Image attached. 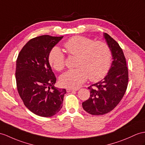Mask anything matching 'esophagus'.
Wrapping results in <instances>:
<instances>
[{"label": "esophagus", "instance_id": "1", "mask_svg": "<svg viewBox=\"0 0 145 145\" xmlns=\"http://www.w3.org/2000/svg\"><path fill=\"white\" fill-rule=\"evenodd\" d=\"M77 89H67L66 91H68V92H71V91H77Z\"/></svg>", "mask_w": 145, "mask_h": 145}]
</instances>
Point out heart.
I'll use <instances>...</instances> for the list:
<instances>
[{"instance_id": "1", "label": "heart", "mask_w": 145, "mask_h": 145, "mask_svg": "<svg viewBox=\"0 0 145 145\" xmlns=\"http://www.w3.org/2000/svg\"><path fill=\"white\" fill-rule=\"evenodd\" d=\"M65 47L71 55L77 56V68L68 70L60 76L59 82L62 86L77 89L88 77L91 81H98L107 74L111 65L112 52L106 42L76 36L69 39ZM48 61L56 71L64 68L65 55L58 47H54L49 53Z\"/></svg>"}]
</instances>
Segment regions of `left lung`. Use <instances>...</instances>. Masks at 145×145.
Masks as SVG:
<instances>
[{"mask_svg": "<svg viewBox=\"0 0 145 145\" xmlns=\"http://www.w3.org/2000/svg\"><path fill=\"white\" fill-rule=\"evenodd\" d=\"M103 36L110 47L113 61L105 78L88 87L90 97L83 102L82 107L91 115L111 111L122 100L128 85V68L122 48L109 35L104 33Z\"/></svg>", "mask_w": 145, "mask_h": 145, "instance_id": "left-lung-1", "label": "left lung"}]
</instances>
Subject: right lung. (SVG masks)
Here are the masks:
<instances>
[{
  "label": "right lung",
  "mask_w": 145,
  "mask_h": 145,
  "mask_svg": "<svg viewBox=\"0 0 145 145\" xmlns=\"http://www.w3.org/2000/svg\"><path fill=\"white\" fill-rule=\"evenodd\" d=\"M63 36L44 35L32 39L18 56L16 81L18 91L26 108L35 114L51 117L63 106L65 89L54 86L56 77L48 55Z\"/></svg>",
  "instance_id": "add662e5"
}]
</instances>
